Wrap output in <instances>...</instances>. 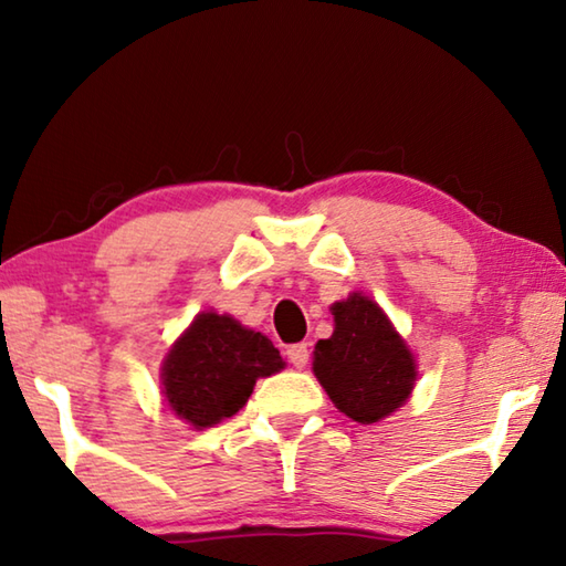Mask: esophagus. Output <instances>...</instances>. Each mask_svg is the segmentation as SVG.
<instances>
[{"instance_id":"34e87169","label":"esophagus","mask_w":566,"mask_h":566,"mask_svg":"<svg viewBox=\"0 0 566 566\" xmlns=\"http://www.w3.org/2000/svg\"><path fill=\"white\" fill-rule=\"evenodd\" d=\"M286 357H290L296 369H304L306 361H310V347H306V344H292V347L286 349Z\"/></svg>"}]
</instances>
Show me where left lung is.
Instances as JSON below:
<instances>
[{
    "mask_svg": "<svg viewBox=\"0 0 566 566\" xmlns=\"http://www.w3.org/2000/svg\"><path fill=\"white\" fill-rule=\"evenodd\" d=\"M334 332L314 347V377L334 407L375 424L409 399L417 361L377 302L359 292L332 304Z\"/></svg>",
    "mask_w": 566,
    "mask_h": 566,
    "instance_id": "obj_1",
    "label": "left lung"
}]
</instances>
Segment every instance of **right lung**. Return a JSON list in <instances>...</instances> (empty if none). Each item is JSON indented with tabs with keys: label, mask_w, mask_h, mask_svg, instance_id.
I'll use <instances>...</instances> for the list:
<instances>
[{
	"label": "right lung",
	"mask_w": 566,
	"mask_h": 566,
	"mask_svg": "<svg viewBox=\"0 0 566 566\" xmlns=\"http://www.w3.org/2000/svg\"><path fill=\"white\" fill-rule=\"evenodd\" d=\"M280 369V349L262 332L242 327L229 314L202 312L161 364V395L179 419L205 429L234 417L256 379Z\"/></svg>",
	"instance_id": "1"
}]
</instances>
